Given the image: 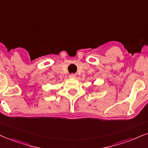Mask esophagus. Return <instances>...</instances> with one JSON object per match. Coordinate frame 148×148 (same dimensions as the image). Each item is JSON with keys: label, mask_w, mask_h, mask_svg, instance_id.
I'll return each instance as SVG.
<instances>
[{"label": "esophagus", "mask_w": 148, "mask_h": 148, "mask_svg": "<svg viewBox=\"0 0 148 148\" xmlns=\"http://www.w3.org/2000/svg\"><path fill=\"white\" fill-rule=\"evenodd\" d=\"M69 77L72 78V79H73V78H75V75H74V74H71L70 75H69Z\"/></svg>", "instance_id": "obj_1"}]
</instances>
